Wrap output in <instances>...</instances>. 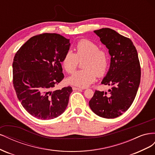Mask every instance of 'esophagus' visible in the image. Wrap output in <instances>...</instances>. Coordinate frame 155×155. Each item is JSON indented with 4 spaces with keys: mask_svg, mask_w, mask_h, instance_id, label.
Returning <instances> with one entry per match:
<instances>
[{
    "mask_svg": "<svg viewBox=\"0 0 155 155\" xmlns=\"http://www.w3.org/2000/svg\"><path fill=\"white\" fill-rule=\"evenodd\" d=\"M72 89L73 90H78V91H81V90H83V88H80V87H72Z\"/></svg>",
    "mask_w": 155,
    "mask_h": 155,
    "instance_id": "obj_1",
    "label": "esophagus"
}]
</instances>
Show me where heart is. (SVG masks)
Masks as SVG:
<instances>
[{"mask_svg": "<svg viewBox=\"0 0 155 155\" xmlns=\"http://www.w3.org/2000/svg\"><path fill=\"white\" fill-rule=\"evenodd\" d=\"M83 62L84 69L75 72L68 79L72 85L87 87L95 81L96 76L101 77L106 73L109 66V57L99 46L87 39L79 41L76 45L75 54L68 50L63 55L61 63L66 71L72 74L78 67L79 61Z\"/></svg>", "mask_w": 155, "mask_h": 155, "instance_id": "b5f03b06", "label": "heart"}]
</instances>
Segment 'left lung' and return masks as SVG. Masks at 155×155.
<instances>
[{"label": "left lung", "mask_w": 155, "mask_h": 155, "mask_svg": "<svg viewBox=\"0 0 155 155\" xmlns=\"http://www.w3.org/2000/svg\"><path fill=\"white\" fill-rule=\"evenodd\" d=\"M111 56L109 72L101 84L112 86L109 92L96 91L89 106L96 114L115 118L127 110L137 95L141 78L137 50L130 39L110 28L94 31Z\"/></svg>", "instance_id": "left-lung-1"}]
</instances>
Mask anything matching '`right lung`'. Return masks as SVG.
<instances>
[{
	"label": "right lung",
	"mask_w": 155,
	"mask_h": 155,
	"mask_svg": "<svg viewBox=\"0 0 155 155\" xmlns=\"http://www.w3.org/2000/svg\"><path fill=\"white\" fill-rule=\"evenodd\" d=\"M70 46V39L45 33L31 37L14 57L13 83L17 96L37 119L57 118L68 105L72 87L56 91L54 87L64 78L61 63Z\"/></svg>",
	"instance_id": "right-lung-1"
}]
</instances>
